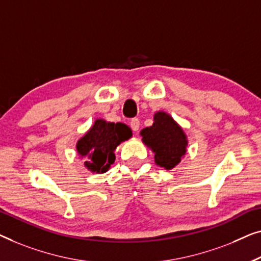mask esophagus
<instances>
[{
  "mask_svg": "<svg viewBox=\"0 0 261 261\" xmlns=\"http://www.w3.org/2000/svg\"><path fill=\"white\" fill-rule=\"evenodd\" d=\"M130 126L134 132H137L139 130V119L138 118H134L130 122Z\"/></svg>",
  "mask_w": 261,
  "mask_h": 261,
  "instance_id": "obj_1",
  "label": "esophagus"
}]
</instances>
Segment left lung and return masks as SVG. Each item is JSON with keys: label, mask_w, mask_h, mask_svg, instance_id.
<instances>
[{"label": "left lung", "mask_w": 261, "mask_h": 261, "mask_svg": "<svg viewBox=\"0 0 261 261\" xmlns=\"http://www.w3.org/2000/svg\"><path fill=\"white\" fill-rule=\"evenodd\" d=\"M139 135L142 142L155 153V163L171 170L185 157L188 138L182 126L164 111L153 115L151 126L144 127Z\"/></svg>", "instance_id": "1"}]
</instances>
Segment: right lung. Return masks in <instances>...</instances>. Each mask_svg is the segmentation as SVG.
<instances>
[{
	"label": "right lung",
	"mask_w": 261,
	"mask_h": 261,
	"mask_svg": "<svg viewBox=\"0 0 261 261\" xmlns=\"http://www.w3.org/2000/svg\"><path fill=\"white\" fill-rule=\"evenodd\" d=\"M132 137L126 124L95 119L93 125L76 142L75 149L84 166L93 174H104L115 163V151L120 143Z\"/></svg>",
	"instance_id": "add662e5"
}]
</instances>
